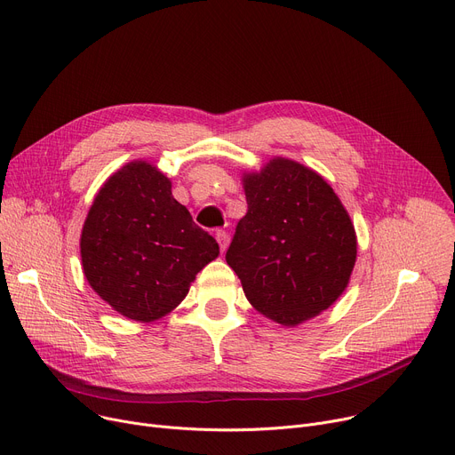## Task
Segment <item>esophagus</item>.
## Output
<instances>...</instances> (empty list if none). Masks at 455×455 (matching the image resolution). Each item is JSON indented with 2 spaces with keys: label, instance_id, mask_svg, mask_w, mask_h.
Instances as JSON below:
<instances>
[{
  "label": "esophagus",
  "instance_id": "34e87169",
  "mask_svg": "<svg viewBox=\"0 0 455 455\" xmlns=\"http://www.w3.org/2000/svg\"><path fill=\"white\" fill-rule=\"evenodd\" d=\"M217 242L220 243V251L224 253L229 246V235L226 231H217Z\"/></svg>",
  "mask_w": 455,
  "mask_h": 455
}]
</instances>
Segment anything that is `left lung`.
Instances as JSON below:
<instances>
[{
    "label": "left lung",
    "instance_id": "1",
    "mask_svg": "<svg viewBox=\"0 0 455 455\" xmlns=\"http://www.w3.org/2000/svg\"><path fill=\"white\" fill-rule=\"evenodd\" d=\"M248 213L226 262L260 315L295 328L321 315L347 288L357 233L346 207L317 171L273 156L242 172Z\"/></svg>",
    "mask_w": 455,
    "mask_h": 455
}]
</instances>
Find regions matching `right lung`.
Masks as SVG:
<instances>
[{
    "label": "right lung",
    "mask_w": 455,
    "mask_h": 455,
    "mask_svg": "<svg viewBox=\"0 0 455 455\" xmlns=\"http://www.w3.org/2000/svg\"><path fill=\"white\" fill-rule=\"evenodd\" d=\"M89 286L129 321L155 323L189 293L196 273L220 255L148 160L115 171L96 193L80 235Z\"/></svg>",
    "instance_id": "1"
}]
</instances>
